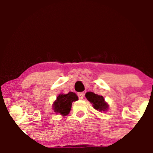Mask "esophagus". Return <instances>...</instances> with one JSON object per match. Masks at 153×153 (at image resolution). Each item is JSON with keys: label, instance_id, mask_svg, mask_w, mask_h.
I'll list each match as a JSON object with an SVG mask.
<instances>
[{"label": "esophagus", "instance_id": "1", "mask_svg": "<svg viewBox=\"0 0 153 153\" xmlns=\"http://www.w3.org/2000/svg\"><path fill=\"white\" fill-rule=\"evenodd\" d=\"M84 93L83 92H80V93H78V94H77V95H78V97L79 100H83V98L84 97Z\"/></svg>", "mask_w": 153, "mask_h": 153}]
</instances>
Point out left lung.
<instances>
[{
	"label": "left lung",
	"mask_w": 153,
	"mask_h": 153,
	"mask_svg": "<svg viewBox=\"0 0 153 153\" xmlns=\"http://www.w3.org/2000/svg\"><path fill=\"white\" fill-rule=\"evenodd\" d=\"M85 97L87 100L93 103V106L96 110L102 111L107 110L108 108V105L105 102L104 98L101 95L95 94L93 92H87Z\"/></svg>",
	"instance_id": "1"
}]
</instances>
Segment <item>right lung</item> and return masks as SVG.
<instances>
[{
	"instance_id": "obj_1",
	"label": "right lung",
	"mask_w": 153,
	"mask_h": 153,
	"mask_svg": "<svg viewBox=\"0 0 153 153\" xmlns=\"http://www.w3.org/2000/svg\"><path fill=\"white\" fill-rule=\"evenodd\" d=\"M77 100H78V97L73 92H69L68 94L59 95L53 103V110L61 115H67L70 111L73 101Z\"/></svg>"
}]
</instances>
